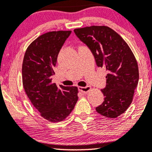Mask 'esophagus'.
<instances>
[{
  "label": "esophagus",
  "instance_id": "obj_1",
  "mask_svg": "<svg viewBox=\"0 0 152 152\" xmlns=\"http://www.w3.org/2000/svg\"><path fill=\"white\" fill-rule=\"evenodd\" d=\"M78 90L80 91L81 92L83 93H87L89 91L91 90V87L87 86V87H78Z\"/></svg>",
  "mask_w": 152,
  "mask_h": 152
}]
</instances>
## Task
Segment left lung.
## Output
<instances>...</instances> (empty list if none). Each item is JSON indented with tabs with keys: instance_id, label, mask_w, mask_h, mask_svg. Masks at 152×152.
Returning a JSON list of instances; mask_svg holds the SVG:
<instances>
[{
	"instance_id": "left-lung-1",
	"label": "left lung",
	"mask_w": 152,
	"mask_h": 152,
	"mask_svg": "<svg viewBox=\"0 0 152 152\" xmlns=\"http://www.w3.org/2000/svg\"><path fill=\"white\" fill-rule=\"evenodd\" d=\"M76 36L90 48L96 65L108 72L104 102L96 110L103 116L116 118L133 101L139 80L138 66L132 50L123 38L106 26L74 29Z\"/></svg>"
}]
</instances>
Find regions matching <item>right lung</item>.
Masks as SVG:
<instances>
[{
	"instance_id": "right-lung-1",
	"label": "right lung",
	"mask_w": 152,
	"mask_h": 152,
	"mask_svg": "<svg viewBox=\"0 0 152 152\" xmlns=\"http://www.w3.org/2000/svg\"><path fill=\"white\" fill-rule=\"evenodd\" d=\"M71 32L59 30L44 33L28 46L24 55V90L40 115L50 122L65 120L78 99L77 87H58L51 81L58 53Z\"/></svg>"
}]
</instances>
